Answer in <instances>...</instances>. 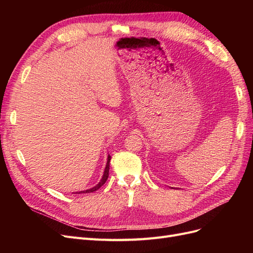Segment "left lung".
<instances>
[{
	"mask_svg": "<svg viewBox=\"0 0 253 253\" xmlns=\"http://www.w3.org/2000/svg\"><path fill=\"white\" fill-rule=\"evenodd\" d=\"M172 189H173V188H172Z\"/></svg>",
	"mask_w": 253,
	"mask_h": 253,
	"instance_id": "1",
	"label": "left lung"
}]
</instances>
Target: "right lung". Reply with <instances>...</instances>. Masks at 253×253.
Returning <instances> with one entry per match:
<instances>
[{
  "instance_id": "right-lung-1",
  "label": "right lung",
  "mask_w": 253,
  "mask_h": 253,
  "mask_svg": "<svg viewBox=\"0 0 253 253\" xmlns=\"http://www.w3.org/2000/svg\"><path fill=\"white\" fill-rule=\"evenodd\" d=\"M110 162H111V156L108 155V162H106V166H105V168H104V172H103V175H102V178L100 179V181H99L95 187L90 188V189H87V190H84V191H80V192H73V193H74V194H80V193H90V192H95V191H97L101 186H103L104 183H105V181H106V179H108V177H109Z\"/></svg>"
}]
</instances>
